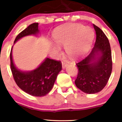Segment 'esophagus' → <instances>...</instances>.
I'll list each match as a JSON object with an SVG mask.
<instances>
[{"instance_id": "1", "label": "esophagus", "mask_w": 122, "mask_h": 122, "mask_svg": "<svg viewBox=\"0 0 122 122\" xmlns=\"http://www.w3.org/2000/svg\"><path fill=\"white\" fill-rule=\"evenodd\" d=\"M67 63H66L65 62H62V68L64 69L67 66Z\"/></svg>"}]
</instances>
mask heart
<instances>
[{
	"mask_svg": "<svg viewBox=\"0 0 122 122\" xmlns=\"http://www.w3.org/2000/svg\"><path fill=\"white\" fill-rule=\"evenodd\" d=\"M93 36L94 32L92 28L84 27L80 24H70L59 27L53 34L56 43L65 46L66 53L73 58L78 57L86 53ZM54 48L60 51L59 46H54Z\"/></svg>",
	"mask_w": 122,
	"mask_h": 122,
	"instance_id": "1",
	"label": "heart"
}]
</instances>
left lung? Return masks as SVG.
I'll return each mask as SVG.
<instances>
[{"mask_svg":"<svg viewBox=\"0 0 122 122\" xmlns=\"http://www.w3.org/2000/svg\"><path fill=\"white\" fill-rule=\"evenodd\" d=\"M96 32L95 43L89 56L76 63L78 74L75 84L84 93L93 94L104 89L112 69L111 49L107 36L93 24Z\"/></svg>","mask_w":122,"mask_h":122,"instance_id":"left-lung-1","label":"left lung"}]
</instances>
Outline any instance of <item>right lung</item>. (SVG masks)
<instances>
[{
	"mask_svg": "<svg viewBox=\"0 0 122 122\" xmlns=\"http://www.w3.org/2000/svg\"><path fill=\"white\" fill-rule=\"evenodd\" d=\"M38 33V23H33L17 35L14 43H15L24 36L36 35ZM12 48L10 55L11 70L18 87L25 93L34 97H43L48 94L54 86L58 74L62 70V63L60 61L46 58L34 70L22 71L18 70L14 64Z\"/></svg>",
	"mask_w": 122,
	"mask_h": 122,
	"instance_id": "1",
	"label": "right lung"
}]
</instances>
